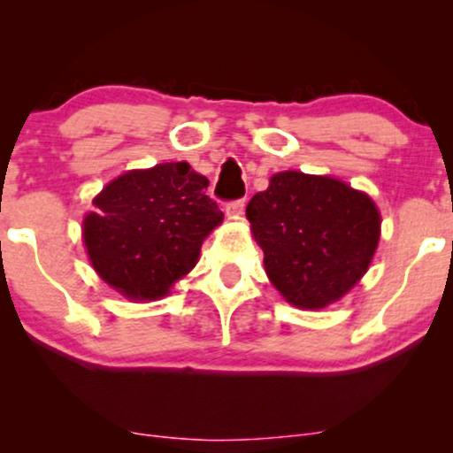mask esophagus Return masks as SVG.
Instances as JSON below:
<instances>
[{"mask_svg":"<svg viewBox=\"0 0 453 453\" xmlns=\"http://www.w3.org/2000/svg\"><path fill=\"white\" fill-rule=\"evenodd\" d=\"M242 211H244V200H234L226 204V215L230 217V219H238V217L242 215Z\"/></svg>","mask_w":453,"mask_h":453,"instance_id":"obj_1","label":"esophagus"}]
</instances>
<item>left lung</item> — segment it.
Returning a JSON list of instances; mask_svg holds the SVG:
<instances>
[{
    "instance_id": "8db88e82",
    "label": "left lung",
    "mask_w": 453,
    "mask_h": 453,
    "mask_svg": "<svg viewBox=\"0 0 453 453\" xmlns=\"http://www.w3.org/2000/svg\"><path fill=\"white\" fill-rule=\"evenodd\" d=\"M270 283L298 309H324L364 277L381 215L364 191L332 176L279 173L247 204Z\"/></svg>"
}]
</instances>
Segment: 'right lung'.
Instances as JSON below:
<instances>
[{
	"instance_id": "right-lung-1",
	"label": "right lung",
	"mask_w": 453,
	"mask_h": 453,
	"mask_svg": "<svg viewBox=\"0 0 453 453\" xmlns=\"http://www.w3.org/2000/svg\"><path fill=\"white\" fill-rule=\"evenodd\" d=\"M209 179L187 161L129 170L108 183L85 215L91 266L132 300H157L200 257L204 238L223 221L206 196Z\"/></svg>"
}]
</instances>
